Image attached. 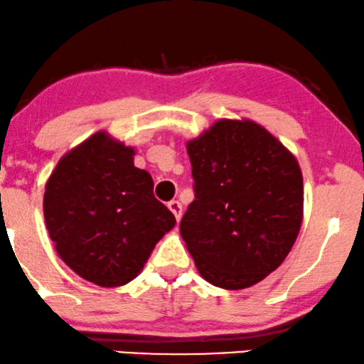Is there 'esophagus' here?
Segmentation results:
<instances>
[{
	"mask_svg": "<svg viewBox=\"0 0 364 364\" xmlns=\"http://www.w3.org/2000/svg\"><path fill=\"white\" fill-rule=\"evenodd\" d=\"M168 208L171 210V213L174 216H176V222H179V220H181V215H183L181 203H179L178 200H173V201H169V203H168Z\"/></svg>",
	"mask_w": 364,
	"mask_h": 364,
	"instance_id": "1",
	"label": "esophagus"
}]
</instances>
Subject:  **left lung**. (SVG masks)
I'll use <instances>...</instances> for the list:
<instances>
[{
  "instance_id": "left-lung-1",
  "label": "left lung",
  "mask_w": 364,
  "mask_h": 364,
  "mask_svg": "<svg viewBox=\"0 0 364 364\" xmlns=\"http://www.w3.org/2000/svg\"><path fill=\"white\" fill-rule=\"evenodd\" d=\"M195 200L179 223L198 272L245 289L274 272L296 242L304 208L294 156L252 121H218L188 142Z\"/></svg>"
}]
</instances>
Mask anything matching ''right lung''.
<instances>
[{
	"label": "right lung",
	"mask_w": 364,
	"mask_h": 364,
	"mask_svg": "<svg viewBox=\"0 0 364 364\" xmlns=\"http://www.w3.org/2000/svg\"><path fill=\"white\" fill-rule=\"evenodd\" d=\"M132 156L97 132L60 159L45 186V223L60 259L104 287L134 279L176 223Z\"/></svg>",
	"instance_id": "obj_1"
}]
</instances>
